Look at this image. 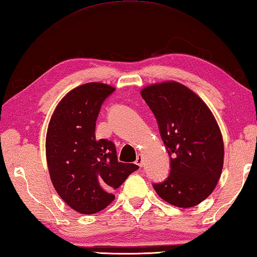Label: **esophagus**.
<instances>
[{
	"mask_svg": "<svg viewBox=\"0 0 257 257\" xmlns=\"http://www.w3.org/2000/svg\"><path fill=\"white\" fill-rule=\"evenodd\" d=\"M135 164H138V166H139L140 168L143 167V159H142L141 156H138L137 161H135Z\"/></svg>",
	"mask_w": 257,
	"mask_h": 257,
	"instance_id": "obj_1",
	"label": "esophagus"
}]
</instances>
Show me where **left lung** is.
<instances>
[{"mask_svg": "<svg viewBox=\"0 0 257 257\" xmlns=\"http://www.w3.org/2000/svg\"><path fill=\"white\" fill-rule=\"evenodd\" d=\"M141 95L156 116L171 161L169 177L154 183V190L170 205L197 206L214 191L224 166V142L215 116L178 81L147 86Z\"/></svg>", "mask_w": 257, "mask_h": 257, "instance_id": "obj_1", "label": "left lung"}]
</instances>
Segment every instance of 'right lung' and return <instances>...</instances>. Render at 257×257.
Here are the masks:
<instances>
[{"label":"right lung","instance_id":"obj_1","mask_svg":"<svg viewBox=\"0 0 257 257\" xmlns=\"http://www.w3.org/2000/svg\"><path fill=\"white\" fill-rule=\"evenodd\" d=\"M114 90L103 83L76 87L59 101L48 125L46 157L52 185L67 205L84 215L107 207L115 199L113 190L139 169L118 162L112 141L96 139L100 106Z\"/></svg>","mask_w":257,"mask_h":257}]
</instances>
